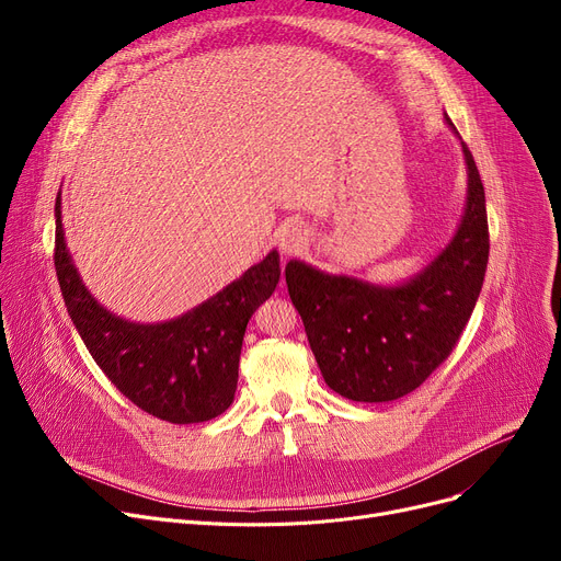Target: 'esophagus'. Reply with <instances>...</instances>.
<instances>
[{
    "label": "esophagus",
    "instance_id": "obj_1",
    "mask_svg": "<svg viewBox=\"0 0 561 561\" xmlns=\"http://www.w3.org/2000/svg\"><path fill=\"white\" fill-rule=\"evenodd\" d=\"M277 245L284 254H298L307 245V231L298 225H288L279 231L277 236Z\"/></svg>",
    "mask_w": 561,
    "mask_h": 561
}]
</instances>
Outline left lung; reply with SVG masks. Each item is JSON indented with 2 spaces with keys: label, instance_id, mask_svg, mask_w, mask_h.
<instances>
[{
  "label": "left lung",
  "instance_id": "obj_1",
  "mask_svg": "<svg viewBox=\"0 0 561 561\" xmlns=\"http://www.w3.org/2000/svg\"><path fill=\"white\" fill-rule=\"evenodd\" d=\"M461 147L468 165L461 225L416 279L381 288L302 261L286 263L288 296L318 368L347 400L389 402L419 389L450 357L476 309L489 263V222L478 165L466 142Z\"/></svg>",
  "mask_w": 561,
  "mask_h": 561
}]
</instances>
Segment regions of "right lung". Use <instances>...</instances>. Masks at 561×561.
<instances>
[{"mask_svg": "<svg viewBox=\"0 0 561 561\" xmlns=\"http://www.w3.org/2000/svg\"><path fill=\"white\" fill-rule=\"evenodd\" d=\"M54 211L58 286L81 341L111 385L138 409L168 423L188 425L220 416L233 402L248 320L279 282L277 250L182 318L138 325L108 313L81 284L64 241L61 191Z\"/></svg>", "mask_w": 561, "mask_h": 561, "instance_id": "obj_1", "label": "right lung"}]
</instances>
